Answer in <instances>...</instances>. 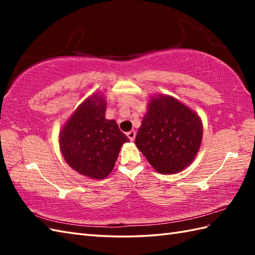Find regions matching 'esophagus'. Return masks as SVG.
Wrapping results in <instances>:
<instances>
[{
    "label": "esophagus",
    "mask_w": 255,
    "mask_h": 255,
    "mask_svg": "<svg viewBox=\"0 0 255 255\" xmlns=\"http://www.w3.org/2000/svg\"><path fill=\"white\" fill-rule=\"evenodd\" d=\"M127 137L130 139V141H133L134 138H136V132H134V130L129 131V132H127Z\"/></svg>",
    "instance_id": "1"
}]
</instances>
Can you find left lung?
<instances>
[{
    "label": "left lung",
    "mask_w": 255,
    "mask_h": 255,
    "mask_svg": "<svg viewBox=\"0 0 255 255\" xmlns=\"http://www.w3.org/2000/svg\"><path fill=\"white\" fill-rule=\"evenodd\" d=\"M202 138L203 124L196 113L174 97L156 95L151 97L134 143L153 169L173 174L192 163Z\"/></svg>",
    "instance_id": "obj_1"
}]
</instances>
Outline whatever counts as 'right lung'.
Listing matches in <instances>:
<instances>
[{"label": "right lung", "instance_id": "obj_1", "mask_svg": "<svg viewBox=\"0 0 255 255\" xmlns=\"http://www.w3.org/2000/svg\"><path fill=\"white\" fill-rule=\"evenodd\" d=\"M105 112L104 97L93 94L75 110L59 137L67 163L80 174L96 180L110 174L122 145L129 141L115 121L105 118Z\"/></svg>", "mask_w": 255, "mask_h": 255}]
</instances>
